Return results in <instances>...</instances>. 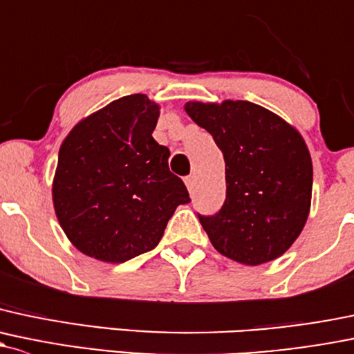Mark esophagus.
<instances>
[{"label":"esophagus","mask_w":354,"mask_h":354,"mask_svg":"<svg viewBox=\"0 0 354 354\" xmlns=\"http://www.w3.org/2000/svg\"><path fill=\"white\" fill-rule=\"evenodd\" d=\"M185 183H187L188 189H192L193 185H195V176H193V174H189V176L185 178Z\"/></svg>","instance_id":"34e87169"}]
</instances>
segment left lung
Returning <instances> with one entry per match:
<instances>
[{"label": "left lung", "mask_w": 354, "mask_h": 354, "mask_svg": "<svg viewBox=\"0 0 354 354\" xmlns=\"http://www.w3.org/2000/svg\"><path fill=\"white\" fill-rule=\"evenodd\" d=\"M187 111L225 161L224 205L214 215L198 214L210 243L249 266L281 256L310 208L312 161L300 133L251 102H193Z\"/></svg>", "instance_id": "left-lung-1"}]
</instances>
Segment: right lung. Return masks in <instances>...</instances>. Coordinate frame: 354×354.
<instances>
[{"mask_svg":"<svg viewBox=\"0 0 354 354\" xmlns=\"http://www.w3.org/2000/svg\"><path fill=\"white\" fill-rule=\"evenodd\" d=\"M159 106L129 95L76 125L59 151L52 196L59 224L86 256L125 263L161 241L178 205L189 203L152 137Z\"/></svg>","mask_w":354,"mask_h":354,"instance_id":"1","label":"right lung"}]
</instances>
